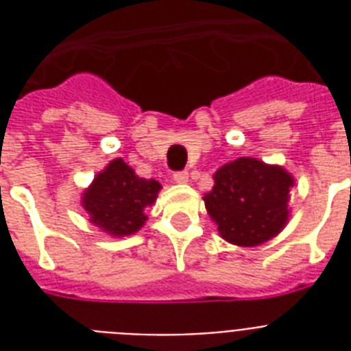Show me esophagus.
Here are the masks:
<instances>
[{
  "mask_svg": "<svg viewBox=\"0 0 351 351\" xmlns=\"http://www.w3.org/2000/svg\"><path fill=\"white\" fill-rule=\"evenodd\" d=\"M173 180L176 184H187L189 182V175H187V171H176L175 175H173Z\"/></svg>",
  "mask_w": 351,
  "mask_h": 351,
  "instance_id": "34e87169",
  "label": "esophagus"
}]
</instances>
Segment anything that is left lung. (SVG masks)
<instances>
[{
    "label": "left lung",
    "mask_w": 351,
    "mask_h": 351,
    "mask_svg": "<svg viewBox=\"0 0 351 351\" xmlns=\"http://www.w3.org/2000/svg\"><path fill=\"white\" fill-rule=\"evenodd\" d=\"M293 178L282 167L239 158L215 173L213 189L204 197L222 239L237 245H258L288 222V195Z\"/></svg>",
    "instance_id": "left-lung-1"
}]
</instances>
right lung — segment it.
Here are the masks:
<instances>
[{
    "instance_id": "right-lung-1",
    "label": "right lung",
    "mask_w": 351,
    "mask_h": 351,
    "mask_svg": "<svg viewBox=\"0 0 351 351\" xmlns=\"http://www.w3.org/2000/svg\"><path fill=\"white\" fill-rule=\"evenodd\" d=\"M156 180H145L121 158L112 160L93 186L84 193V208L90 222L114 237L136 233L145 222L143 208L156 200L160 191Z\"/></svg>"
}]
</instances>
